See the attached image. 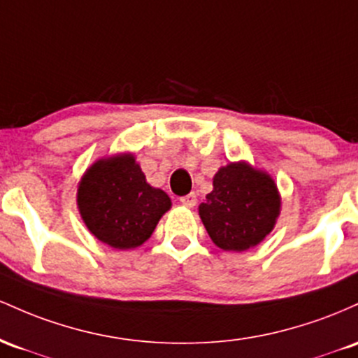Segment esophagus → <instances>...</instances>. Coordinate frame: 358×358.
<instances>
[{"label": "esophagus", "mask_w": 358, "mask_h": 358, "mask_svg": "<svg viewBox=\"0 0 358 358\" xmlns=\"http://www.w3.org/2000/svg\"><path fill=\"white\" fill-rule=\"evenodd\" d=\"M179 201H180V204H182V206L194 208L196 203H198V198H196L194 192H189V194H186V196H182V198H179Z\"/></svg>", "instance_id": "34e87169"}]
</instances>
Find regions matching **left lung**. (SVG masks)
<instances>
[{
    "label": "left lung",
    "mask_w": 358,
    "mask_h": 358,
    "mask_svg": "<svg viewBox=\"0 0 358 358\" xmlns=\"http://www.w3.org/2000/svg\"><path fill=\"white\" fill-rule=\"evenodd\" d=\"M279 208L280 198L271 176L238 162L216 172L213 191L199 204V216L215 245L243 252L272 231Z\"/></svg>",
    "instance_id": "obj_1"
}]
</instances>
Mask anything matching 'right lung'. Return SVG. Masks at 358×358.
<instances>
[{"label":"right lung","instance_id":"add662e5","mask_svg":"<svg viewBox=\"0 0 358 358\" xmlns=\"http://www.w3.org/2000/svg\"><path fill=\"white\" fill-rule=\"evenodd\" d=\"M78 206L90 231L118 250L142 245L171 208L162 189L147 184L134 155L98 160L78 189Z\"/></svg>","mask_w":358,"mask_h":358}]
</instances>
